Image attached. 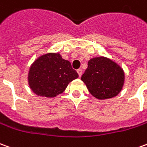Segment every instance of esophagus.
I'll return each mask as SVG.
<instances>
[{
  "label": "esophagus",
  "instance_id": "obj_1",
  "mask_svg": "<svg viewBox=\"0 0 147 147\" xmlns=\"http://www.w3.org/2000/svg\"><path fill=\"white\" fill-rule=\"evenodd\" d=\"M77 72L79 74V76H82V73H83V71H82L81 68H79V69L77 70Z\"/></svg>",
  "mask_w": 147,
  "mask_h": 147
}]
</instances>
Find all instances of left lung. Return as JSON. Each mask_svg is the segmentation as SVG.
Segmentation results:
<instances>
[{
  "label": "left lung",
  "mask_w": 147,
  "mask_h": 147,
  "mask_svg": "<svg viewBox=\"0 0 147 147\" xmlns=\"http://www.w3.org/2000/svg\"><path fill=\"white\" fill-rule=\"evenodd\" d=\"M91 95L107 99L119 93L124 82V72L119 65L105 57H95L88 63L81 77Z\"/></svg>",
  "instance_id": "left-lung-1"
}]
</instances>
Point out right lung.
<instances>
[{
    "label": "right lung",
    "mask_w": 147,
    "mask_h": 147,
    "mask_svg": "<svg viewBox=\"0 0 147 147\" xmlns=\"http://www.w3.org/2000/svg\"><path fill=\"white\" fill-rule=\"evenodd\" d=\"M78 76L68 60L63 59L58 53H49L32 63L28 82L36 95L55 97L63 92L67 84Z\"/></svg>",
    "instance_id": "add662e5"
}]
</instances>
